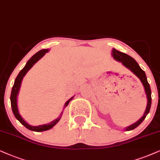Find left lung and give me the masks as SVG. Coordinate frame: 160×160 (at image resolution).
<instances>
[{"instance_id":"left-lung-1","label":"left lung","mask_w":160,"mask_h":160,"mask_svg":"<svg viewBox=\"0 0 160 160\" xmlns=\"http://www.w3.org/2000/svg\"><path fill=\"white\" fill-rule=\"evenodd\" d=\"M112 56L115 60H117V61H120L122 62L125 67H127L128 69H130L131 72L135 74V75L138 77L139 80H140L141 82H142L143 86H144L145 93H146V95H147L148 103H147L146 109H145V112L144 113V114H143V117H141V118L139 119L137 122L134 123V124L130 125V126L127 127L126 131H131V130H133V129L136 128L137 126H139V125L142 122V121L145 120V117H146L149 112H150L151 106V87H150V85H149L148 82L147 78H146V75H145V72L142 69V68L139 67V64L137 63V61L134 59V58H131V56L128 55V54L123 53V52H119L118 50L115 49V48H113L112 50Z\"/></svg>"}]
</instances>
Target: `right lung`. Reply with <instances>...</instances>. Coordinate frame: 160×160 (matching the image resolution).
Returning a JSON list of instances; mask_svg holds the SVG:
<instances>
[{
  "label": "right lung",
  "mask_w": 160,
  "mask_h": 160,
  "mask_svg": "<svg viewBox=\"0 0 160 160\" xmlns=\"http://www.w3.org/2000/svg\"><path fill=\"white\" fill-rule=\"evenodd\" d=\"M48 51V49H42L37 52L35 54H34L33 56L30 59L28 60V62H26V66H24V68L22 69L21 72H19L18 75L16 78L15 80V83H14L13 86H12V92H11V96H10V100H11V106H12V112L15 117H16V119L19 121L21 123L22 125H23L24 126L26 127V128L29 129V130L33 131H37V132H40V131H46L48 130V129L52 128V127L54 126L57 123L59 122L60 118H58L57 120L52 121V122L48 123V124L46 125H39V126H32L26 123L23 118H22L21 115L19 114L18 113V106H17V95L18 93V91H19L20 86H21V83L22 81V79L25 74L27 73V72L29 71L30 68H31L32 66H33L34 64L38 60H39L40 58L43 57L44 54H45L46 52ZM73 98H72L69 100H68L67 102H66L65 104V107L68 106V102L69 101L72 100Z\"/></svg>",
  "instance_id": "right-lung-1"
}]
</instances>
